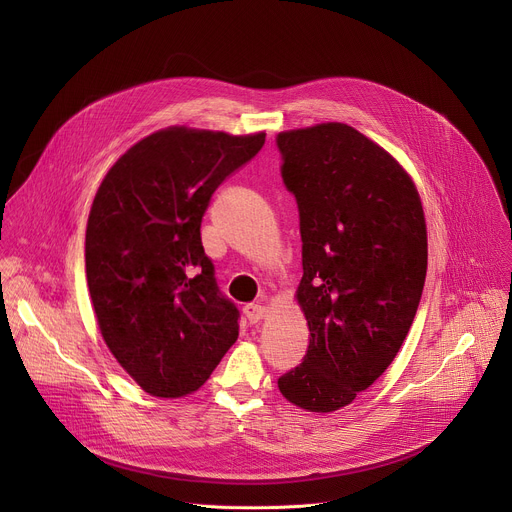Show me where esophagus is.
Instances as JSON below:
<instances>
[{"label":"esophagus","instance_id":"esophagus-1","mask_svg":"<svg viewBox=\"0 0 512 512\" xmlns=\"http://www.w3.org/2000/svg\"><path fill=\"white\" fill-rule=\"evenodd\" d=\"M245 316L251 324H257L267 316V308L259 306V304H249V306H245Z\"/></svg>","mask_w":512,"mask_h":512}]
</instances>
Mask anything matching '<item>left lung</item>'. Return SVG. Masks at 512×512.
<instances>
[{
    "mask_svg": "<svg viewBox=\"0 0 512 512\" xmlns=\"http://www.w3.org/2000/svg\"><path fill=\"white\" fill-rule=\"evenodd\" d=\"M277 145L300 208L296 300L310 330L304 362L277 387L300 409L332 413L387 371L413 324L427 271L425 214L409 172L346 123L281 131Z\"/></svg>",
    "mask_w": 512,
    "mask_h": 512,
    "instance_id": "obj_1",
    "label": "left lung"
}]
</instances>
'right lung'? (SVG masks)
Here are the masks:
<instances>
[{
  "label": "right lung",
  "mask_w": 512,
  "mask_h": 512,
  "mask_svg": "<svg viewBox=\"0 0 512 512\" xmlns=\"http://www.w3.org/2000/svg\"><path fill=\"white\" fill-rule=\"evenodd\" d=\"M265 131L172 125L139 139L105 174L87 221V283L101 336L152 397L198 391L239 338L204 255L212 192L249 162Z\"/></svg>",
  "instance_id": "right-lung-1"
}]
</instances>
